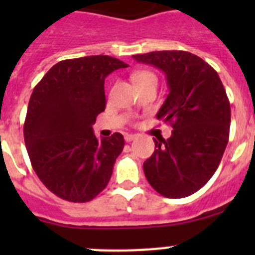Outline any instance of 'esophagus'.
I'll return each mask as SVG.
<instances>
[{
	"instance_id": "34e87169",
	"label": "esophagus",
	"mask_w": 255,
	"mask_h": 255,
	"mask_svg": "<svg viewBox=\"0 0 255 255\" xmlns=\"http://www.w3.org/2000/svg\"><path fill=\"white\" fill-rule=\"evenodd\" d=\"M135 138H136V135H134V134H126L125 135V141H126V143H130V141L134 140Z\"/></svg>"
}]
</instances>
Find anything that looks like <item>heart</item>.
<instances>
[{"label":"heart","mask_w":255,"mask_h":255,"mask_svg":"<svg viewBox=\"0 0 255 255\" xmlns=\"http://www.w3.org/2000/svg\"><path fill=\"white\" fill-rule=\"evenodd\" d=\"M132 80L136 85L155 84L157 85V75L149 70H140L132 74Z\"/></svg>","instance_id":"obj_1"}]
</instances>
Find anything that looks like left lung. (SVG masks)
Returning <instances> with one entry per match:
<instances>
[{
  "instance_id": "8db88e82",
  "label": "left lung",
  "mask_w": 255,
  "mask_h": 255,
  "mask_svg": "<svg viewBox=\"0 0 255 255\" xmlns=\"http://www.w3.org/2000/svg\"><path fill=\"white\" fill-rule=\"evenodd\" d=\"M166 74L170 93L157 119L172 126L167 140H155L144 162L152 188L166 198H185L203 188L217 170L229 143L231 108L211 65L186 51L134 55Z\"/></svg>"
}]
</instances>
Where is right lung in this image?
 Listing matches in <instances>:
<instances>
[{
  "label": "right lung",
  "mask_w": 255,
  "mask_h": 255,
  "mask_svg": "<svg viewBox=\"0 0 255 255\" xmlns=\"http://www.w3.org/2000/svg\"><path fill=\"white\" fill-rule=\"evenodd\" d=\"M128 66L107 55L70 58L35 85L24 140L37 176L61 199L89 202L111 179L125 140L120 132L98 140L92 126L106 108V76Z\"/></svg>",
  "instance_id": "add662e5"
}]
</instances>
